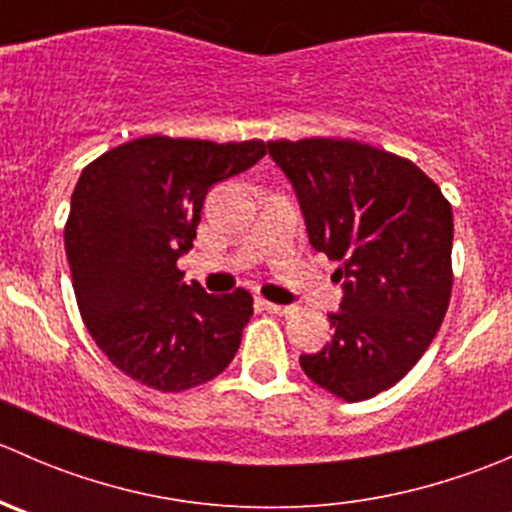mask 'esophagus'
I'll use <instances>...</instances> for the list:
<instances>
[{
    "instance_id": "1",
    "label": "esophagus",
    "mask_w": 512,
    "mask_h": 512,
    "mask_svg": "<svg viewBox=\"0 0 512 512\" xmlns=\"http://www.w3.org/2000/svg\"><path fill=\"white\" fill-rule=\"evenodd\" d=\"M260 307L267 309L270 314H280V317H285V314L292 312V307H287V304H275V302H265V299H260Z\"/></svg>"
}]
</instances>
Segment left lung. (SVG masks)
Masks as SVG:
<instances>
[{
  "label": "left lung",
  "mask_w": 512,
  "mask_h": 512,
  "mask_svg": "<svg viewBox=\"0 0 512 512\" xmlns=\"http://www.w3.org/2000/svg\"><path fill=\"white\" fill-rule=\"evenodd\" d=\"M267 151L344 289L332 342L299 364L339 399H371L414 369L446 317L451 203L411 160L349 138L270 141Z\"/></svg>",
  "instance_id": "1"
}]
</instances>
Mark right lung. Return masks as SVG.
I'll return each instance as SVG.
<instances>
[{
  "label": "right lung",
  "mask_w": 512,
  "mask_h": 512,
  "mask_svg": "<svg viewBox=\"0 0 512 512\" xmlns=\"http://www.w3.org/2000/svg\"><path fill=\"white\" fill-rule=\"evenodd\" d=\"M262 156V141L146 136L81 173L64 230L74 294L98 349L133 381L193 389L240 349L252 294L185 285L178 257L193 247L208 190Z\"/></svg>",
  "instance_id": "right-lung-1"
}]
</instances>
